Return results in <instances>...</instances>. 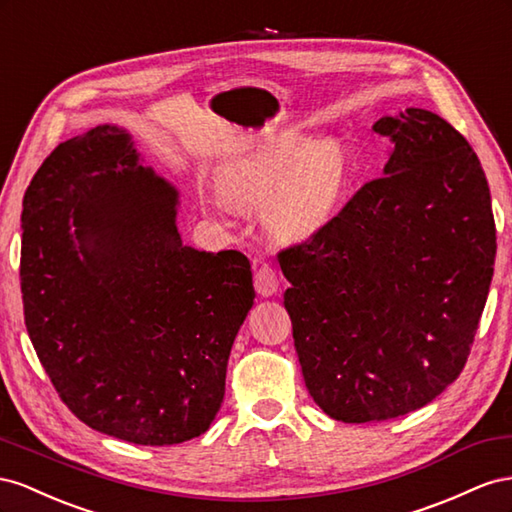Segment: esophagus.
Wrapping results in <instances>:
<instances>
[{"mask_svg": "<svg viewBox=\"0 0 512 512\" xmlns=\"http://www.w3.org/2000/svg\"><path fill=\"white\" fill-rule=\"evenodd\" d=\"M255 289L259 296L264 298H270L274 296L276 291H279V274H276V270L268 264L259 266L257 272H255Z\"/></svg>", "mask_w": 512, "mask_h": 512, "instance_id": "esophagus-1", "label": "esophagus"}]
</instances>
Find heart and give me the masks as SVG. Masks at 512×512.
Wrapping results in <instances>:
<instances>
[{
  "label": "heart",
  "mask_w": 512,
  "mask_h": 512,
  "mask_svg": "<svg viewBox=\"0 0 512 512\" xmlns=\"http://www.w3.org/2000/svg\"><path fill=\"white\" fill-rule=\"evenodd\" d=\"M347 160L334 139L311 143L287 133L229 160L218 171L221 193L206 203L216 212L261 210L270 236L281 242L311 240L341 208Z\"/></svg>",
  "instance_id": "obj_1"
}]
</instances>
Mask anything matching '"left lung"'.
Masks as SVG:
<instances>
[{
    "label": "left lung",
    "mask_w": 512,
    "mask_h": 512,
    "mask_svg": "<svg viewBox=\"0 0 512 512\" xmlns=\"http://www.w3.org/2000/svg\"><path fill=\"white\" fill-rule=\"evenodd\" d=\"M373 130L392 143L384 178L279 253L304 384L341 422L410 414L455 382L495 264L489 184L465 137L416 107Z\"/></svg>",
    "instance_id": "1"
}]
</instances>
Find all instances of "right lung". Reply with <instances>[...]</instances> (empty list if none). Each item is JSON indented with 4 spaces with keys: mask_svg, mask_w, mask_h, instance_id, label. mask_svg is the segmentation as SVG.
I'll list each match as a JSON object with an SVG mask.
<instances>
[{
    "mask_svg": "<svg viewBox=\"0 0 512 512\" xmlns=\"http://www.w3.org/2000/svg\"><path fill=\"white\" fill-rule=\"evenodd\" d=\"M100 124L47 156L23 197L29 339L68 410L141 446L206 433L255 300L240 251L186 246L180 193Z\"/></svg>",
    "mask_w": 512,
    "mask_h": 512,
    "instance_id": "obj_1",
    "label": "right lung"
}]
</instances>
